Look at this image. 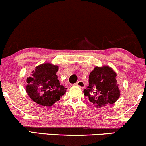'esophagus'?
<instances>
[{
    "mask_svg": "<svg viewBox=\"0 0 146 146\" xmlns=\"http://www.w3.org/2000/svg\"><path fill=\"white\" fill-rule=\"evenodd\" d=\"M75 85H76V86H79V87H80V88H84V87H85V84H84V82L83 81H78V82H77L75 83Z\"/></svg>",
    "mask_w": 146,
    "mask_h": 146,
    "instance_id": "esophagus-1",
    "label": "esophagus"
}]
</instances>
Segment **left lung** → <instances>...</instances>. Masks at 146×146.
Returning <instances> with one entry per match:
<instances>
[{
    "instance_id": "8db88e82",
    "label": "left lung",
    "mask_w": 146,
    "mask_h": 146,
    "mask_svg": "<svg viewBox=\"0 0 146 146\" xmlns=\"http://www.w3.org/2000/svg\"><path fill=\"white\" fill-rule=\"evenodd\" d=\"M116 77L117 73L109 66H95L90 72L89 84L84 94L96 107L114 104L121 95Z\"/></svg>"
}]
</instances>
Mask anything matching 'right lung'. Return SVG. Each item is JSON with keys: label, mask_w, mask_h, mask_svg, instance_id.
<instances>
[{"label": "right lung", "mask_w": 146, "mask_h": 146, "mask_svg": "<svg viewBox=\"0 0 146 146\" xmlns=\"http://www.w3.org/2000/svg\"><path fill=\"white\" fill-rule=\"evenodd\" d=\"M59 67L51 63L37 66L27 78L26 92L33 102L44 106H51L59 101L67 88L60 85L56 73Z\"/></svg>", "instance_id": "obj_1"}]
</instances>
